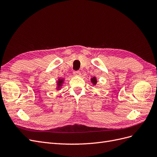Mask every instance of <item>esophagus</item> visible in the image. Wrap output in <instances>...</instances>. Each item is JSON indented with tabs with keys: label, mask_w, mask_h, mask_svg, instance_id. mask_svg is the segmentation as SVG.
<instances>
[{
	"label": "esophagus",
	"mask_w": 157,
	"mask_h": 157,
	"mask_svg": "<svg viewBox=\"0 0 157 157\" xmlns=\"http://www.w3.org/2000/svg\"><path fill=\"white\" fill-rule=\"evenodd\" d=\"M73 75L74 76H76V77H78V76L80 75V71H74Z\"/></svg>",
	"instance_id": "1"
}]
</instances>
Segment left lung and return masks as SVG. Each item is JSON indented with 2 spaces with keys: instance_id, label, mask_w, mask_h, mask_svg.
<instances>
[{
  "instance_id": "obj_1",
  "label": "left lung",
  "mask_w": 157,
  "mask_h": 157,
  "mask_svg": "<svg viewBox=\"0 0 157 157\" xmlns=\"http://www.w3.org/2000/svg\"><path fill=\"white\" fill-rule=\"evenodd\" d=\"M90 81H91V82L92 83V84L94 85V86H96L97 82H98V80H97V78H96V77H92L91 79H90Z\"/></svg>"
}]
</instances>
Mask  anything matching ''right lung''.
I'll return each instance as SVG.
<instances>
[{
  "label": "right lung",
  "mask_w": 157,
  "mask_h": 157,
  "mask_svg": "<svg viewBox=\"0 0 157 157\" xmlns=\"http://www.w3.org/2000/svg\"><path fill=\"white\" fill-rule=\"evenodd\" d=\"M64 80H65V79L63 78H58V81H57V86H56L57 91H58V90H61V87L63 86V84L64 82Z\"/></svg>",
  "instance_id": "right-lung-1"
}]
</instances>
